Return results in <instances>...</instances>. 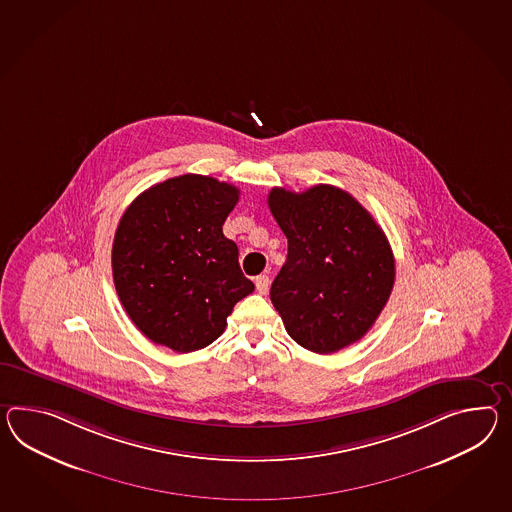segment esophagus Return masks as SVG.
Returning <instances> with one entry per match:
<instances>
[{
  "label": "esophagus",
  "instance_id": "obj_1",
  "mask_svg": "<svg viewBox=\"0 0 512 512\" xmlns=\"http://www.w3.org/2000/svg\"><path fill=\"white\" fill-rule=\"evenodd\" d=\"M255 287L259 290V294H266L270 288V277L268 275H259L255 277Z\"/></svg>",
  "mask_w": 512,
  "mask_h": 512
}]
</instances>
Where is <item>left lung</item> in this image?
<instances>
[{"instance_id": "left-lung-1", "label": "left lung", "mask_w": 512, "mask_h": 512, "mask_svg": "<svg viewBox=\"0 0 512 512\" xmlns=\"http://www.w3.org/2000/svg\"><path fill=\"white\" fill-rule=\"evenodd\" d=\"M268 207L288 240L270 288L288 335L314 353L361 340L385 309L396 279L387 235L342 188H272Z\"/></svg>"}]
</instances>
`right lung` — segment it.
<instances>
[{
  "mask_svg": "<svg viewBox=\"0 0 512 512\" xmlns=\"http://www.w3.org/2000/svg\"><path fill=\"white\" fill-rule=\"evenodd\" d=\"M240 190L185 174L144 190L118 224L113 277L127 316L151 342L190 353L224 333L253 292L222 225Z\"/></svg>",
  "mask_w": 512,
  "mask_h": 512,
  "instance_id": "1",
  "label": "right lung"
}]
</instances>
